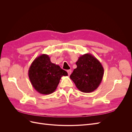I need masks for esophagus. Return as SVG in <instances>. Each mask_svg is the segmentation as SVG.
Wrapping results in <instances>:
<instances>
[{
	"label": "esophagus",
	"mask_w": 132,
	"mask_h": 132,
	"mask_svg": "<svg viewBox=\"0 0 132 132\" xmlns=\"http://www.w3.org/2000/svg\"><path fill=\"white\" fill-rule=\"evenodd\" d=\"M67 72H68V74L69 75H70L71 73V70H67Z\"/></svg>",
	"instance_id": "obj_1"
}]
</instances>
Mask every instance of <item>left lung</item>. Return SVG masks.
<instances>
[{"label": "left lung", "instance_id": "obj_1", "mask_svg": "<svg viewBox=\"0 0 132 132\" xmlns=\"http://www.w3.org/2000/svg\"><path fill=\"white\" fill-rule=\"evenodd\" d=\"M77 68L70 76L77 88L89 93L97 89L102 81L104 69L98 60L90 53L79 57L76 62Z\"/></svg>", "mask_w": 132, "mask_h": 132}]
</instances>
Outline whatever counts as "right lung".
I'll return each instance as SVG.
<instances>
[{"instance_id":"obj_1","label":"right lung","mask_w":132,"mask_h":132,"mask_svg":"<svg viewBox=\"0 0 132 132\" xmlns=\"http://www.w3.org/2000/svg\"><path fill=\"white\" fill-rule=\"evenodd\" d=\"M32 85L39 93L48 95L56 90L63 76H67L66 71L51 62L47 54H43L35 59L28 71Z\"/></svg>"}]
</instances>
